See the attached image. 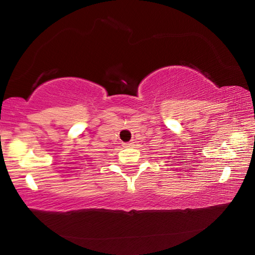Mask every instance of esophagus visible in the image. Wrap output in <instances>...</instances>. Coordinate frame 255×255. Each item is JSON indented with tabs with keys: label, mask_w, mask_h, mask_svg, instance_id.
I'll return each mask as SVG.
<instances>
[{
	"label": "esophagus",
	"mask_w": 255,
	"mask_h": 255,
	"mask_svg": "<svg viewBox=\"0 0 255 255\" xmlns=\"http://www.w3.org/2000/svg\"><path fill=\"white\" fill-rule=\"evenodd\" d=\"M133 146V143H131V141H129V143H124V147H132Z\"/></svg>",
	"instance_id": "obj_1"
}]
</instances>
